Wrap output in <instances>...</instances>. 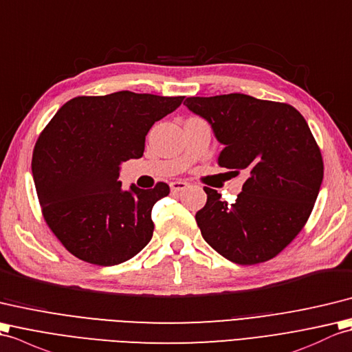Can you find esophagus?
<instances>
[{
	"instance_id": "obj_1",
	"label": "esophagus",
	"mask_w": 352,
	"mask_h": 352,
	"mask_svg": "<svg viewBox=\"0 0 352 352\" xmlns=\"http://www.w3.org/2000/svg\"><path fill=\"white\" fill-rule=\"evenodd\" d=\"M185 188H188V184L184 182V181H175V182L170 184L171 192H181V191H184Z\"/></svg>"
}]
</instances>
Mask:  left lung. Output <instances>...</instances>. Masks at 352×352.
Wrapping results in <instances>:
<instances>
[{"label":"left lung","mask_w":352,"mask_h":352,"mask_svg":"<svg viewBox=\"0 0 352 352\" xmlns=\"http://www.w3.org/2000/svg\"><path fill=\"white\" fill-rule=\"evenodd\" d=\"M224 149L218 166L245 170L235 203L205 186L206 205L196 214L201 236L239 265L270 261L306 224L324 177L321 151L304 117L287 104L242 93L186 98Z\"/></svg>","instance_id":"obj_1"}]
</instances>
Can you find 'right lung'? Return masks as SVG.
Returning <instances> with one entry per match:
<instances>
[{
	"mask_svg": "<svg viewBox=\"0 0 352 352\" xmlns=\"http://www.w3.org/2000/svg\"><path fill=\"white\" fill-rule=\"evenodd\" d=\"M182 100L123 90L74 98L52 117L34 146L31 170L45 221L69 253L113 267L149 244L152 208L170 186L123 190L120 166L142 158L153 123Z\"/></svg>",
	"mask_w": 352,
	"mask_h": 352,
	"instance_id": "right-lung-1",
	"label": "right lung"
}]
</instances>
